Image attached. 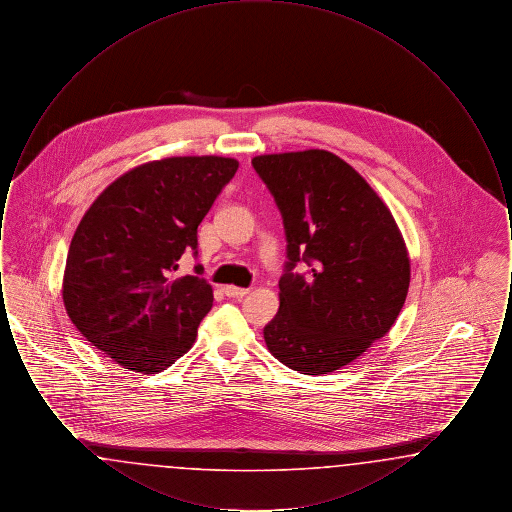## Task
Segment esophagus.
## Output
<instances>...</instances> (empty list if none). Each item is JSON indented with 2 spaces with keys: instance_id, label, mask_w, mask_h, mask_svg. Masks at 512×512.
Segmentation results:
<instances>
[{
  "instance_id": "1",
  "label": "esophagus",
  "mask_w": 512,
  "mask_h": 512,
  "mask_svg": "<svg viewBox=\"0 0 512 512\" xmlns=\"http://www.w3.org/2000/svg\"><path fill=\"white\" fill-rule=\"evenodd\" d=\"M222 292L226 293L228 297H244L249 293V290H245V288H236V286H224L222 288Z\"/></svg>"
}]
</instances>
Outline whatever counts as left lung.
I'll list each match as a JSON object with an SVG mask.
<instances>
[{
  "label": "left lung",
  "mask_w": 512,
  "mask_h": 512,
  "mask_svg": "<svg viewBox=\"0 0 512 512\" xmlns=\"http://www.w3.org/2000/svg\"><path fill=\"white\" fill-rule=\"evenodd\" d=\"M282 213L288 265L280 309L265 326L282 365L318 376L353 363L390 332L411 282V259L388 205L326 149L253 157ZM299 260L312 268L293 275Z\"/></svg>",
  "instance_id": "8db88e82"
}]
</instances>
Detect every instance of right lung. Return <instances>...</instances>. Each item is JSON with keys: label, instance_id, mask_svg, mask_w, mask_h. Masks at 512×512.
<instances>
[{"label": "right lung", "instance_id": "add662e5", "mask_svg": "<svg viewBox=\"0 0 512 512\" xmlns=\"http://www.w3.org/2000/svg\"><path fill=\"white\" fill-rule=\"evenodd\" d=\"M240 163L167 157L124 172L84 213L63 274V303L78 332L117 365L157 374L194 345L213 307L199 276L174 278L197 226Z\"/></svg>", "mask_w": 512, "mask_h": 512}]
</instances>
